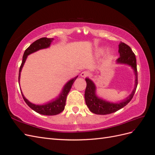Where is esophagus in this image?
<instances>
[{
	"instance_id": "esophagus-1",
	"label": "esophagus",
	"mask_w": 155,
	"mask_h": 155,
	"mask_svg": "<svg viewBox=\"0 0 155 155\" xmlns=\"http://www.w3.org/2000/svg\"><path fill=\"white\" fill-rule=\"evenodd\" d=\"M89 76V72L87 71H83L81 73V76L83 78H85Z\"/></svg>"
}]
</instances>
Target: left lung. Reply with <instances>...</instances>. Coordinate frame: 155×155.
<instances>
[{
	"mask_svg": "<svg viewBox=\"0 0 155 155\" xmlns=\"http://www.w3.org/2000/svg\"><path fill=\"white\" fill-rule=\"evenodd\" d=\"M118 52L120 58L116 60L118 64H128L134 70L135 74V84L134 88L132 93L124 101L120 103H112L97 97L96 93V87L95 84L89 78H86L87 87L85 92V99L86 105L92 112L96 114L105 115L113 113L121 109H122L132 100L134 94L136 89L138 85V72L137 67V59L135 54L130 48V46L124 43L119 44Z\"/></svg>",
	"mask_w": 155,
	"mask_h": 155,
	"instance_id": "8db88e82",
	"label": "left lung"
}]
</instances>
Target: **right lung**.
<instances>
[{"label": "right lung", "instance_id": "obj_1", "mask_svg": "<svg viewBox=\"0 0 155 155\" xmlns=\"http://www.w3.org/2000/svg\"><path fill=\"white\" fill-rule=\"evenodd\" d=\"M54 41V38H46V37H43L38 40L34 42L28 48L24 53L22 57V61L21 65L19 68V73H18V83L20 81V76H21V72L22 68L24 66V64L27 59L28 55L35 52V51H38L41 49H44L48 48L50 46L51 42ZM78 76L75 77L74 78L70 79L68 81L65 85L64 86L61 92L60 93L59 96L56 98L54 100H51V101L47 103V104L44 105H35L32 104L23 95V94L21 91L22 96L25 101L26 103V104L28 105L32 110H34L36 112L43 115L46 116H53V115H57L61 113L64 109V106L66 105V100L68 92H70V89L72 88L74 82L76 80ZM20 84V83H19Z\"/></svg>", "mask_w": 155, "mask_h": 155}]
</instances>
